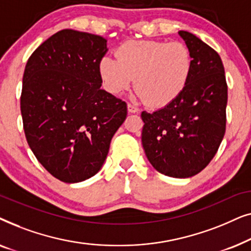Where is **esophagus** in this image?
Returning <instances> with one entry per match:
<instances>
[{"label":"esophagus","mask_w":251,"mask_h":251,"mask_svg":"<svg viewBox=\"0 0 251 251\" xmlns=\"http://www.w3.org/2000/svg\"><path fill=\"white\" fill-rule=\"evenodd\" d=\"M126 107H128V112H129V113H137V112L139 111V109L137 108L136 106H133V105H131V104L126 105Z\"/></svg>","instance_id":"34e87169"}]
</instances>
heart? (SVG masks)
<instances>
[{
	"label": "heart",
	"mask_w": 251,
	"mask_h": 251,
	"mask_svg": "<svg viewBox=\"0 0 251 251\" xmlns=\"http://www.w3.org/2000/svg\"><path fill=\"white\" fill-rule=\"evenodd\" d=\"M116 58L99 60L102 85L119 95L131 84L136 95L152 107H166L186 89L193 71V57L183 42L152 40L126 41L118 47Z\"/></svg>",
	"instance_id": "heart-1"
}]
</instances>
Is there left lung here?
<instances>
[{
  "instance_id": "left-lung-1",
  "label": "left lung",
  "mask_w": 251,
  "mask_h": 251,
  "mask_svg": "<svg viewBox=\"0 0 251 251\" xmlns=\"http://www.w3.org/2000/svg\"><path fill=\"white\" fill-rule=\"evenodd\" d=\"M178 34L193 57L191 80L170 105L142 112V144L154 169L188 178L208 166L225 135L227 84L219 54L194 34Z\"/></svg>"
}]
</instances>
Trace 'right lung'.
I'll list each match as a JSON object with an SVG mask.
<instances>
[{
  "label": "right lung",
  "mask_w": 251,
  "mask_h": 251,
  "mask_svg": "<svg viewBox=\"0 0 251 251\" xmlns=\"http://www.w3.org/2000/svg\"><path fill=\"white\" fill-rule=\"evenodd\" d=\"M107 40L63 29L27 61L20 98L24 130L36 159L64 183H80L101 169L126 104L101 89L99 60Z\"/></svg>",
  "instance_id": "add662e5"
}]
</instances>
